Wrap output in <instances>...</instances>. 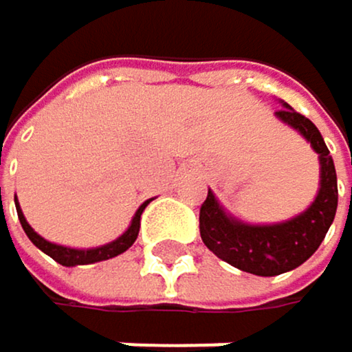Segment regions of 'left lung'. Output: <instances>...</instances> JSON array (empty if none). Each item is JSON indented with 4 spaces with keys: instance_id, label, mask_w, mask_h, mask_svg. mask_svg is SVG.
<instances>
[{
    "instance_id": "8db88e82",
    "label": "left lung",
    "mask_w": 352,
    "mask_h": 352,
    "mask_svg": "<svg viewBox=\"0 0 352 352\" xmlns=\"http://www.w3.org/2000/svg\"><path fill=\"white\" fill-rule=\"evenodd\" d=\"M283 106V110H276V116L310 142L321 163V186L310 208L285 223L248 225L225 212L210 189L199 208V234L204 244L219 259L255 276H278L310 259L321 246L338 208L336 168L321 131L289 104Z\"/></svg>"
}]
</instances>
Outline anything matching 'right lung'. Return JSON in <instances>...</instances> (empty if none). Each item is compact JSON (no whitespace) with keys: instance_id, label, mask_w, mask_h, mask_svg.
Instances as JSON below:
<instances>
[{"instance_id":"1","label":"right lung","mask_w":352,"mask_h":352,"mask_svg":"<svg viewBox=\"0 0 352 352\" xmlns=\"http://www.w3.org/2000/svg\"><path fill=\"white\" fill-rule=\"evenodd\" d=\"M14 201H16V197H14ZM148 204H151V199L144 201V204H142V206L138 208V212H135L133 219H131V225L127 227V232H125L123 236H118L114 242L104 244V246H97V248H67V246H61V244H52V242L44 240L40 234L34 232V227H31V225L27 223V219H25V214H23V210H21L19 201H16V212H19V221H21V225H23V229H25L27 238H29L31 242H34L42 252H46L48 257H52L57 263H61V265H65V267H72V265H87V263L106 261V259H112V257L120 255V252H125V250L135 242V238H138V232H140V217H142V212H144V208H146Z\"/></svg>"}]
</instances>
